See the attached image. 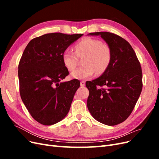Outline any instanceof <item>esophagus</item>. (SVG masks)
Wrapping results in <instances>:
<instances>
[{
	"mask_svg": "<svg viewBox=\"0 0 159 159\" xmlns=\"http://www.w3.org/2000/svg\"><path fill=\"white\" fill-rule=\"evenodd\" d=\"M85 82L84 81H81L80 82V85L81 86V87H84V86H85Z\"/></svg>",
	"mask_w": 159,
	"mask_h": 159,
	"instance_id": "esophagus-1",
	"label": "esophagus"
}]
</instances>
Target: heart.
<instances>
[{"instance_id": "obj_1", "label": "heart", "mask_w": 159, "mask_h": 159, "mask_svg": "<svg viewBox=\"0 0 159 159\" xmlns=\"http://www.w3.org/2000/svg\"><path fill=\"white\" fill-rule=\"evenodd\" d=\"M75 52L65 50L61 56L62 61L69 71H73L78 63V57H83L82 67L71 73L72 78L85 80L96 74H101L107 70L111 60L109 46L97 39L87 38L78 42Z\"/></svg>"}]
</instances>
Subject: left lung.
I'll return each instance as SVG.
<instances>
[{
    "instance_id": "8db88e82",
    "label": "left lung",
    "mask_w": 159,
    "mask_h": 159,
    "mask_svg": "<svg viewBox=\"0 0 159 159\" xmlns=\"http://www.w3.org/2000/svg\"><path fill=\"white\" fill-rule=\"evenodd\" d=\"M88 35L101 36L110 48L111 60L102 75L86 82L89 91L87 106L98 121L116 125L127 119L141 95V67L131 46L121 36L108 32ZM103 85L106 90L97 88Z\"/></svg>"
}]
</instances>
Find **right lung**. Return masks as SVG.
Segmentation results:
<instances>
[{"instance_id": "add662e5", "label": "right lung", "mask_w": 159, "mask_h": 159, "mask_svg": "<svg viewBox=\"0 0 159 159\" xmlns=\"http://www.w3.org/2000/svg\"><path fill=\"white\" fill-rule=\"evenodd\" d=\"M83 35L46 34L30 41L23 52L18 71L20 97L32 117L44 125L60 122L69 112L80 82H61L69 74L61 56Z\"/></svg>"}]
</instances>
